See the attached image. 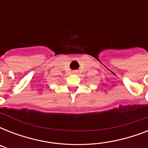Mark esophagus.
I'll return each instance as SVG.
<instances>
[{"mask_svg": "<svg viewBox=\"0 0 148 148\" xmlns=\"http://www.w3.org/2000/svg\"><path fill=\"white\" fill-rule=\"evenodd\" d=\"M77 72V71H74V74H76Z\"/></svg>", "mask_w": 148, "mask_h": 148, "instance_id": "obj_1", "label": "esophagus"}]
</instances>
